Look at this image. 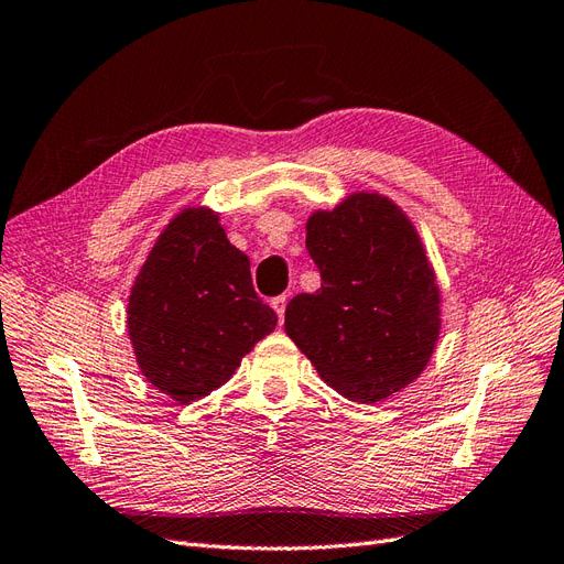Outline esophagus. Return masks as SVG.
Instances as JSON below:
<instances>
[{
  "label": "esophagus",
  "mask_w": 564,
  "mask_h": 564,
  "mask_svg": "<svg viewBox=\"0 0 564 564\" xmlns=\"http://www.w3.org/2000/svg\"><path fill=\"white\" fill-rule=\"evenodd\" d=\"M285 304H288V295H279V297L271 300V307H273V312L279 314L281 324H283V316H285Z\"/></svg>",
  "instance_id": "esophagus-1"
}]
</instances>
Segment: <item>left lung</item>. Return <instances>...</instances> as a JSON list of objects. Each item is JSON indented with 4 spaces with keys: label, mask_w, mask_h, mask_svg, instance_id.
<instances>
[{
    "label": "left lung",
    "mask_w": 564,
    "mask_h": 564,
    "mask_svg": "<svg viewBox=\"0 0 564 564\" xmlns=\"http://www.w3.org/2000/svg\"><path fill=\"white\" fill-rule=\"evenodd\" d=\"M316 293L285 307V333L343 397L376 404L425 371L442 297L423 240L397 203L351 193L307 219Z\"/></svg>",
    "instance_id": "8db88e82"
}]
</instances>
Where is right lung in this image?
Segmentation results:
<instances>
[{
  "label": "right lung",
  "mask_w": 564,
  "mask_h": 564,
  "mask_svg": "<svg viewBox=\"0 0 564 564\" xmlns=\"http://www.w3.org/2000/svg\"><path fill=\"white\" fill-rule=\"evenodd\" d=\"M276 321L254 293L248 254L207 207H186L167 224L127 304L141 373L176 404L221 388Z\"/></svg>",
  "instance_id": "obj_1"
}]
</instances>
